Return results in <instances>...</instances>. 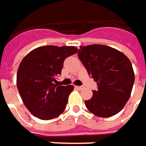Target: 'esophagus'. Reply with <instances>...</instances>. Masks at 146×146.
Segmentation results:
<instances>
[{
    "label": "esophagus",
    "instance_id": "34e87169",
    "mask_svg": "<svg viewBox=\"0 0 146 146\" xmlns=\"http://www.w3.org/2000/svg\"><path fill=\"white\" fill-rule=\"evenodd\" d=\"M76 89L78 90H81L83 89V87H82V86H76Z\"/></svg>",
    "mask_w": 146,
    "mask_h": 146
}]
</instances>
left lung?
I'll return each instance as SVG.
<instances>
[{
    "label": "left lung",
    "mask_w": 146,
    "mask_h": 146,
    "mask_svg": "<svg viewBox=\"0 0 146 146\" xmlns=\"http://www.w3.org/2000/svg\"><path fill=\"white\" fill-rule=\"evenodd\" d=\"M77 56L98 85L92 98L85 102L87 109L102 117L117 114L128 102L134 83L130 60L118 50L102 44L81 46Z\"/></svg>",
    "instance_id": "8db88e82"
}]
</instances>
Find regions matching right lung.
Instances as JSON below:
<instances>
[{
	"label": "right lung",
	"instance_id": "add662e5",
	"mask_svg": "<svg viewBox=\"0 0 146 146\" xmlns=\"http://www.w3.org/2000/svg\"><path fill=\"white\" fill-rule=\"evenodd\" d=\"M73 46H41L24 57L17 73V86L25 106L33 116L49 120L63 113L73 86H58L65 60L75 54Z\"/></svg>",
	"mask_w": 146,
	"mask_h": 146
}]
</instances>
